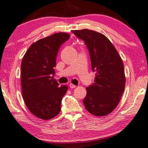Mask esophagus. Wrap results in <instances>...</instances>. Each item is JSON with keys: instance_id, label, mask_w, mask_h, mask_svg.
I'll use <instances>...</instances> for the list:
<instances>
[{"instance_id": "esophagus-1", "label": "esophagus", "mask_w": 148, "mask_h": 148, "mask_svg": "<svg viewBox=\"0 0 148 148\" xmlns=\"http://www.w3.org/2000/svg\"><path fill=\"white\" fill-rule=\"evenodd\" d=\"M69 86H70V88H74L76 87L75 85H74L73 84H69Z\"/></svg>"}]
</instances>
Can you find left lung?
I'll use <instances>...</instances> for the list:
<instances>
[{
  "label": "left lung",
  "mask_w": 148,
  "mask_h": 148,
  "mask_svg": "<svg viewBox=\"0 0 148 148\" xmlns=\"http://www.w3.org/2000/svg\"><path fill=\"white\" fill-rule=\"evenodd\" d=\"M72 32L84 41L91 69L95 72L94 83L86 88L83 100L85 108L94 116L108 115L119 105L125 86L122 59L112 43L101 33L88 29Z\"/></svg>",
  "instance_id": "8db88e82"
}]
</instances>
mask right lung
<instances>
[{
	"instance_id": "1",
	"label": "right lung",
	"mask_w": 148,
	"mask_h": 148,
	"mask_svg": "<svg viewBox=\"0 0 148 148\" xmlns=\"http://www.w3.org/2000/svg\"><path fill=\"white\" fill-rule=\"evenodd\" d=\"M70 34L58 32L33 43L23 57L21 73L22 97L28 110L48 121L60 114L61 102L68 86L61 87L53 78L56 57Z\"/></svg>"
}]
</instances>
